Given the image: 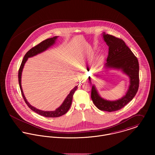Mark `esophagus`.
I'll return each instance as SVG.
<instances>
[{"instance_id":"obj_1","label":"esophagus","mask_w":155,"mask_h":155,"mask_svg":"<svg viewBox=\"0 0 155 155\" xmlns=\"http://www.w3.org/2000/svg\"><path fill=\"white\" fill-rule=\"evenodd\" d=\"M87 80V78L85 77V76H83V77L82 78V79H81V82H82V83L85 82Z\"/></svg>"}]
</instances>
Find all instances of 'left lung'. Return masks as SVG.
Here are the masks:
<instances>
[{"label": "left lung", "mask_w": 155, "mask_h": 155, "mask_svg": "<svg viewBox=\"0 0 155 155\" xmlns=\"http://www.w3.org/2000/svg\"><path fill=\"white\" fill-rule=\"evenodd\" d=\"M103 36L109 46L105 68L121 70L130 78V83L125 95L115 101L101 98L95 85H92L91 99L95 106L100 110L111 112L123 108L136 95L139 87V64L137 57L122 39L105 33H103ZM89 80L91 83L90 77Z\"/></svg>", "instance_id": "obj_1"}]
</instances>
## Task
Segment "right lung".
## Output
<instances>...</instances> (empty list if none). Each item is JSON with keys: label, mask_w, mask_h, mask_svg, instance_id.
<instances>
[{"label": "right lung", "mask_w": 155, "mask_h": 155, "mask_svg": "<svg viewBox=\"0 0 155 155\" xmlns=\"http://www.w3.org/2000/svg\"><path fill=\"white\" fill-rule=\"evenodd\" d=\"M57 38H58V36H55V37H53V38H49V39H47L44 41H42V42H41L40 44L37 45L36 46H34L31 49H30L24 55V58L22 60V63H21V66L20 67L19 71H18V82H19L20 88L21 89L22 97H23L25 103L27 104L28 107L31 110L34 111L36 113H37L38 114H40L41 116H45V117H57L61 116L66 113L68 110H69L70 106H71V102H72V99H73V95L74 92L77 90L78 86L75 87L70 92L69 94L67 96L66 99L64 100V101H63L62 104L58 108H57L55 110H39V109L34 107L33 106H31L29 104V103L27 101V100H26V98H25V97L24 95L22 87H21V74H22L23 67L24 66V64H25V62L27 61L28 58H30V57H32L35 55H36L38 54H40V53L44 52L45 51H46L48 48H49L50 46H52L53 45L55 44V41L57 39Z\"/></svg>", "instance_id": "right-lung-1"}]
</instances>
